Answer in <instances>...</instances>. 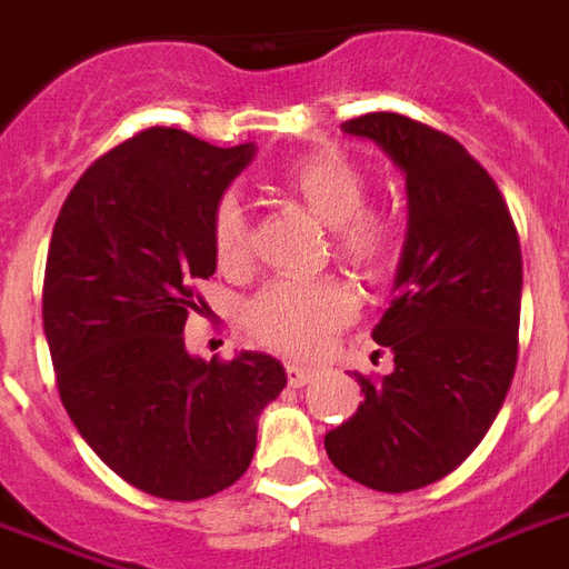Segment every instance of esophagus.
Masks as SVG:
<instances>
[{"label": "esophagus", "mask_w": 569, "mask_h": 569, "mask_svg": "<svg viewBox=\"0 0 569 569\" xmlns=\"http://www.w3.org/2000/svg\"><path fill=\"white\" fill-rule=\"evenodd\" d=\"M284 371H288L290 387H306V383L311 381V375H315V369L302 366V362H288V366H284Z\"/></svg>", "instance_id": "esophagus-1"}]
</instances>
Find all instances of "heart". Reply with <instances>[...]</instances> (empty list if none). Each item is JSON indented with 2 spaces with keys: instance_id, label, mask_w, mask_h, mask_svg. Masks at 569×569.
<instances>
[{
  "instance_id": "b5f03b06",
  "label": "heart",
  "mask_w": 569,
  "mask_h": 569,
  "mask_svg": "<svg viewBox=\"0 0 569 569\" xmlns=\"http://www.w3.org/2000/svg\"><path fill=\"white\" fill-rule=\"evenodd\" d=\"M284 188L309 207L320 224L332 228V246L339 258L360 269H381L396 249L392 221L375 209H366L369 182L348 158L336 152L300 158L284 173ZM212 242L221 267H242L249 258V221L237 198H224L216 207ZM357 311V300L339 279L272 281L249 306L251 332L263 345L302 357L327 345L341 323Z\"/></svg>"
}]
</instances>
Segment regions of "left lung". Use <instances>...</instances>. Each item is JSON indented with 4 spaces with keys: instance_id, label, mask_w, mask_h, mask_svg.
Returning <instances> with one entry per match:
<instances>
[{
    "instance_id": "obj_1",
    "label": "left lung",
    "mask_w": 569,
    "mask_h": 569,
    "mask_svg": "<svg viewBox=\"0 0 569 569\" xmlns=\"http://www.w3.org/2000/svg\"><path fill=\"white\" fill-rule=\"evenodd\" d=\"M405 177L408 230L390 309L371 339L392 371L353 378L366 399L327 431L330 462L378 492H413L452 473L501 411L519 341L522 249L495 179L459 140L399 113L341 126Z\"/></svg>"
}]
</instances>
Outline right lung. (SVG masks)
Listing matches in <instances>:
<instances>
[{
	"label": "right lung",
	"instance_id": "right-lung-1",
	"mask_svg": "<svg viewBox=\"0 0 569 569\" xmlns=\"http://www.w3.org/2000/svg\"><path fill=\"white\" fill-rule=\"evenodd\" d=\"M258 147L149 128L98 158L62 203L44 272V336L62 405L134 489L200 501L249 471L258 420L288 383L260 350L188 353L194 281L216 272L212 219Z\"/></svg>",
	"mask_w": 569,
	"mask_h": 569
}]
</instances>
